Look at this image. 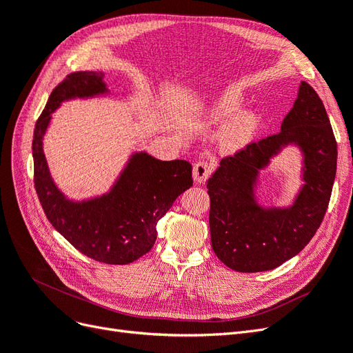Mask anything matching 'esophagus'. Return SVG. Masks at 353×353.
<instances>
[{"label":"esophagus","mask_w":353,"mask_h":353,"mask_svg":"<svg viewBox=\"0 0 353 353\" xmlns=\"http://www.w3.org/2000/svg\"><path fill=\"white\" fill-rule=\"evenodd\" d=\"M210 165L208 162H205V160H200V162H197L193 168V179L196 184H203L206 183V179L209 178L210 175Z\"/></svg>","instance_id":"34e87169"}]
</instances>
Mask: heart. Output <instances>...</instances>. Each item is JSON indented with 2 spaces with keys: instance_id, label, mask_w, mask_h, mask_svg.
<instances>
[{
  "instance_id": "heart-1",
  "label": "heart",
  "mask_w": 353,
  "mask_h": 353,
  "mask_svg": "<svg viewBox=\"0 0 353 353\" xmlns=\"http://www.w3.org/2000/svg\"><path fill=\"white\" fill-rule=\"evenodd\" d=\"M240 101L234 95H227L223 97L218 104L213 116H225L239 109ZM256 119L250 113L239 114L223 128L221 134L218 135V145L222 152L225 153H236L250 141V138L254 132Z\"/></svg>"
}]
</instances>
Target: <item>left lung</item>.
I'll return each instance as SVG.
<instances>
[{
	"label": "left lung",
	"mask_w": 353,
	"mask_h": 353,
	"mask_svg": "<svg viewBox=\"0 0 353 353\" xmlns=\"http://www.w3.org/2000/svg\"><path fill=\"white\" fill-rule=\"evenodd\" d=\"M303 153V179L294 205L262 207L255 197L260 170L284 146ZM337 168V143L325 108L302 82L281 131L221 160L208 181L212 249L228 268L262 272L292 259L323 222Z\"/></svg>",
	"instance_id": "obj_1"
}]
</instances>
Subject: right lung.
<instances>
[{"label": "right lung", "instance_id": "add662e5", "mask_svg": "<svg viewBox=\"0 0 353 353\" xmlns=\"http://www.w3.org/2000/svg\"><path fill=\"white\" fill-rule=\"evenodd\" d=\"M103 72H77L52 90L37 121L32 141L35 190L51 225L88 258L126 265L150 252L157 222L179 194L193 185L185 160H159L145 152L132 153L112 188L81 201L66 197L52 179L44 154V135L63 101L109 94Z\"/></svg>", "mask_w": 353, "mask_h": 353}]
</instances>
